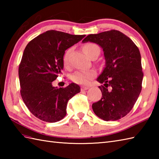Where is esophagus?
I'll return each mask as SVG.
<instances>
[{
    "label": "esophagus",
    "instance_id": "1",
    "mask_svg": "<svg viewBox=\"0 0 159 159\" xmlns=\"http://www.w3.org/2000/svg\"><path fill=\"white\" fill-rule=\"evenodd\" d=\"M81 90L82 91H83V90H87V89H89V87H87V86H82L81 87Z\"/></svg>",
    "mask_w": 159,
    "mask_h": 159
}]
</instances>
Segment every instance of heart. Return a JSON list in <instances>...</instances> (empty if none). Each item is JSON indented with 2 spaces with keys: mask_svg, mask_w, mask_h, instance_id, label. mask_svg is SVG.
<instances>
[{
  "mask_svg": "<svg viewBox=\"0 0 159 159\" xmlns=\"http://www.w3.org/2000/svg\"><path fill=\"white\" fill-rule=\"evenodd\" d=\"M98 48L94 43H87L85 46H83V50L87 56L89 55V54L92 52L94 49ZM69 54L70 50H67L66 52L65 55L63 57V63L66 66L68 64L69 61ZM95 72L93 70H86V71H78L75 72L72 76V80L74 82H75L80 85H87L88 84L90 79L95 75Z\"/></svg>",
  "mask_w": 159,
  "mask_h": 159,
  "instance_id": "heart-1",
  "label": "heart"
}]
</instances>
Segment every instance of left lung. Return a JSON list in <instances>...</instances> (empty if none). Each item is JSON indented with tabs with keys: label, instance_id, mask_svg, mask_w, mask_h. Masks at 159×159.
Here are the masks:
<instances>
[{
	"label": "left lung",
	"instance_id": "1",
	"mask_svg": "<svg viewBox=\"0 0 159 159\" xmlns=\"http://www.w3.org/2000/svg\"><path fill=\"white\" fill-rule=\"evenodd\" d=\"M88 42L102 48L105 59V66L96 79L103 83L98 87L102 96L93 103V112L104 121L120 120L133 109L141 91L143 74L139 50L116 30L91 34L82 41Z\"/></svg>",
	"mask_w": 159,
	"mask_h": 159
}]
</instances>
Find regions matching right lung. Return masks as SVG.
<instances>
[{
    "mask_svg": "<svg viewBox=\"0 0 159 159\" xmlns=\"http://www.w3.org/2000/svg\"><path fill=\"white\" fill-rule=\"evenodd\" d=\"M85 37L51 30L26 45L18 70L20 93L29 110L39 120L46 122L62 120L68 100L80 92L74 83L65 88L52 83L61 74L66 50Z\"/></svg>",
    "mask_w": 159,
    "mask_h": 159,
    "instance_id": "right-lung-1",
    "label": "right lung"
}]
</instances>
